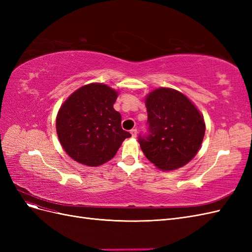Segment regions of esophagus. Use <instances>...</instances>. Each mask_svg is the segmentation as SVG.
<instances>
[{
    "label": "esophagus",
    "mask_w": 252,
    "mask_h": 252,
    "mask_svg": "<svg viewBox=\"0 0 252 252\" xmlns=\"http://www.w3.org/2000/svg\"><path fill=\"white\" fill-rule=\"evenodd\" d=\"M130 133L132 135V138H136V134H138V131H136V129H131Z\"/></svg>",
    "instance_id": "obj_1"
}]
</instances>
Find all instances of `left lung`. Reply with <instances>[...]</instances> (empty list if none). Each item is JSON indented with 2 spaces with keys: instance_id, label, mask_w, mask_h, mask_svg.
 Segmentation results:
<instances>
[{
  "instance_id": "8db88e82",
  "label": "left lung",
  "mask_w": 252,
  "mask_h": 252,
  "mask_svg": "<svg viewBox=\"0 0 252 252\" xmlns=\"http://www.w3.org/2000/svg\"><path fill=\"white\" fill-rule=\"evenodd\" d=\"M148 134L139 136L142 151L163 171L191 161L205 134V122L189 98L171 88L156 89L145 98Z\"/></svg>"
}]
</instances>
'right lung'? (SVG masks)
<instances>
[{"mask_svg":"<svg viewBox=\"0 0 252 252\" xmlns=\"http://www.w3.org/2000/svg\"><path fill=\"white\" fill-rule=\"evenodd\" d=\"M118 91L91 83L75 90L61 106L57 133L62 147L74 161L94 167L116 156L131 134L122 129V117L113 108Z\"/></svg>","mask_w":252,"mask_h":252,"instance_id":"add662e5","label":"right lung"}]
</instances>
